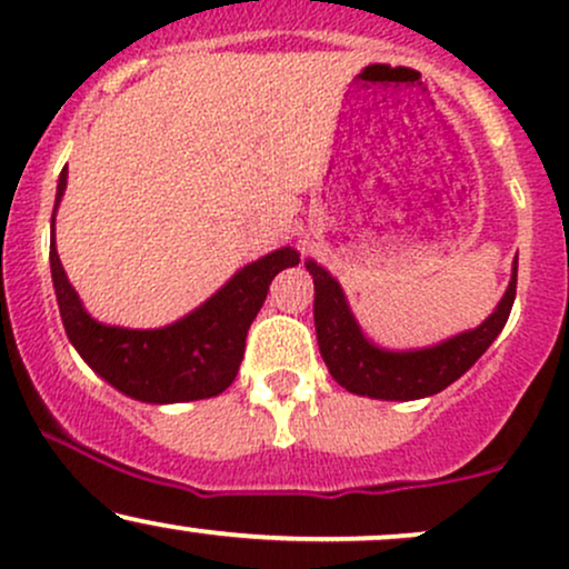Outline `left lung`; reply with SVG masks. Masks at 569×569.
<instances>
[{"mask_svg":"<svg viewBox=\"0 0 569 569\" xmlns=\"http://www.w3.org/2000/svg\"><path fill=\"white\" fill-rule=\"evenodd\" d=\"M516 264L506 293L485 323L443 339L420 350H385L363 335L350 312L342 286L329 270L307 259L305 267L316 283V335L329 375L356 396L382 401H415L441 393L447 385L460 380L485 356L506 326L516 299Z\"/></svg>","mask_w":569,"mask_h":569,"instance_id":"obj_1","label":"left lung"}]
</instances>
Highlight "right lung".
<instances>
[{
  "label": "right lung",
  "mask_w": 569,
  "mask_h": 569,
  "mask_svg": "<svg viewBox=\"0 0 569 569\" xmlns=\"http://www.w3.org/2000/svg\"><path fill=\"white\" fill-rule=\"evenodd\" d=\"M67 179L69 171L63 168L56 189L50 272L63 329L82 361L136 401L184 403L224 393L243 361L246 335L264 305L272 278L299 264V253L286 246L240 267L211 299L160 329L107 326L84 310L56 251V211Z\"/></svg>",
  "instance_id": "1"
}]
</instances>
